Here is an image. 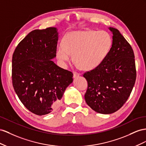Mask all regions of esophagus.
<instances>
[{"instance_id":"1","label":"esophagus","mask_w":146,"mask_h":146,"mask_svg":"<svg viewBox=\"0 0 146 146\" xmlns=\"http://www.w3.org/2000/svg\"><path fill=\"white\" fill-rule=\"evenodd\" d=\"M79 76H80V74H79L78 73H77V72H73V78H76L78 77Z\"/></svg>"}]
</instances>
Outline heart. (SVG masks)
<instances>
[{
    "mask_svg": "<svg viewBox=\"0 0 146 146\" xmlns=\"http://www.w3.org/2000/svg\"><path fill=\"white\" fill-rule=\"evenodd\" d=\"M112 38L105 31L83 30L68 33L58 44L56 55L60 62L73 60L86 70L94 69L100 64L110 52Z\"/></svg>",
    "mask_w": 146,
    "mask_h": 146,
    "instance_id": "heart-1",
    "label": "heart"
}]
</instances>
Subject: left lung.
Returning <instances> with one entry per match:
<instances>
[{"label":"left lung","mask_w":146,"mask_h":146,"mask_svg":"<svg viewBox=\"0 0 146 146\" xmlns=\"http://www.w3.org/2000/svg\"><path fill=\"white\" fill-rule=\"evenodd\" d=\"M112 32L110 52L97 67L83 74L88 87L85 100L98 113L117 111L127 102L136 78L135 55L131 45L117 29Z\"/></svg>","instance_id":"obj_1"}]
</instances>
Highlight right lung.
<instances>
[{
    "instance_id": "1",
    "label": "right lung",
    "mask_w": 146,
    "mask_h": 146,
    "mask_svg": "<svg viewBox=\"0 0 146 146\" xmlns=\"http://www.w3.org/2000/svg\"><path fill=\"white\" fill-rule=\"evenodd\" d=\"M55 27L31 32L21 41L12 57V84L24 106L38 115L59 107L64 92L73 82L72 72L51 59L56 56Z\"/></svg>"
}]
</instances>
